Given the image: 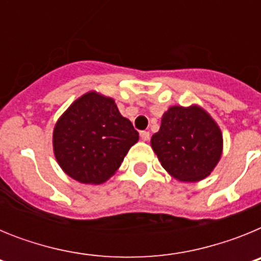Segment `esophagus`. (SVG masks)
<instances>
[{
	"label": "esophagus",
	"mask_w": 261,
	"mask_h": 261,
	"mask_svg": "<svg viewBox=\"0 0 261 261\" xmlns=\"http://www.w3.org/2000/svg\"><path fill=\"white\" fill-rule=\"evenodd\" d=\"M140 136H141L142 141H149V138H150V133L146 132V130H142V132L140 133Z\"/></svg>",
	"instance_id": "1"
}]
</instances>
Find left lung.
Segmentation results:
<instances>
[{
	"instance_id": "8db88e82",
	"label": "left lung",
	"mask_w": 261,
	"mask_h": 261,
	"mask_svg": "<svg viewBox=\"0 0 261 261\" xmlns=\"http://www.w3.org/2000/svg\"><path fill=\"white\" fill-rule=\"evenodd\" d=\"M168 174L180 181H200L220 162L223 138L218 124L202 107L172 106L150 140Z\"/></svg>"
}]
</instances>
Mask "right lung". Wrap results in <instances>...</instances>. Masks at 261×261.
I'll return each instance as SVG.
<instances>
[{
    "mask_svg": "<svg viewBox=\"0 0 261 261\" xmlns=\"http://www.w3.org/2000/svg\"><path fill=\"white\" fill-rule=\"evenodd\" d=\"M138 132L110 96L84 94L69 106L53 129V153L71 179L102 184L119 170Z\"/></svg>",
    "mask_w": 261,
    "mask_h": 261,
    "instance_id": "1",
    "label": "right lung"
}]
</instances>
